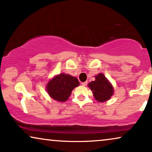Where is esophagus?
<instances>
[{
  "label": "esophagus",
  "mask_w": 152,
  "mask_h": 152,
  "mask_svg": "<svg viewBox=\"0 0 152 152\" xmlns=\"http://www.w3.org/2000/svg\"><path fill=\"white\" fill-rule=\"evenodd\" d=\"M87 85H88V81L83 82V83H82V86H86Z\"/></svg>",
  "instance_id": "obj_1"
}]
</instances>
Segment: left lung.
I'll return each instance as SVG.
<instances>
[{"instance_id": "left-lung-1", "label": "left lung", "mask_w": 152, "mask_h": 152, "mask_svg": "<svg viewBox=\"0 0 152 152\" xmlns=\"http://www.w3.org/2000/svg\"><path fill=\"white\" fill-rule=\"evenodd\" d=\"M95 79L94 81H92L88 84L95 99L99 102L110 99L113 94V88L106 76L103 74H99L95 76Z\"/></svg>"}]
</instances>
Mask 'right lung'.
Returning <instances> with one entry per match:
<instances>
[{"instance_id":"1","label":"right lung","mask_w":152,"mask_h":152,"mask_svg":"<svg viewBox=\"0 0 152 152\" xmlns=\"http://www.w3.org/2000/svg\"><path fill=\"white\" fill-rule=\"evenodd\" d=\"M79 86L76 78L69 74H60L48 83L46 90L52 99L58 102H66L74 88Z\"/></svg>"}]
</instances>
